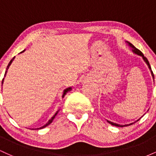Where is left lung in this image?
Listing matches in <instances>:
<instances>
[{"mask_svg":"<svg viewBox=\"0 0 156 156\" xmlns=\"http://www.w3.org/2000/svg\"><path fill=\"white\" fill-rule=\"evenodd\" d=\"M128 44H129V45L130 46V47L131 48H133V52L135 53H136V54H138V55H141V56H142V58H143V59L144 60V62H146L147 63V64L148 65V67H149V68L150 69V70H151V67H150V63H149V62H148V60H147V58H146L145 56H144V55H143V53H141V52L139 51V49H137L136 48H135V46H133V44H132L131 43H130V42H128ZM151 73H152V76H153V78H154V75H153V71L151 70ZM107 122H108V123H110L111 125H114V126H117V127H123V126H128V125H132V124H129V125H118V124H116V123H114V122H110V121H108V120H107Z\"/></svg>","mask_w":156,"mask_h":156,"instance_id":"8db88e82","label":"left lung"}]
</instances>
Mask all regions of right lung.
Masks as SVG:
<instances>
[{
  "label": "right lung",
  "instance_id": "add662e5",
  "mask_svg": "<svg viewBox=\"0 0 156 156\" xmlns=\"http://www.w3.org/2000/svg\"><path fill=\"white\" fill-rule=\"evenodd\" d=\"M24 51H25V50H24ZM24 51H22V52H20V53H23V52H24ZM14 58H15V57H14V58H12V59L10 61V62H9V64H8V66H7V67H6V72H5V75H4V77H5V76H6V73H7V69H9V67L10 64H12V62H13ZM3 80H2V84H3ZM70 90H71V88H67V89H65V90H64V93H63V95H62V98H64V96H65V94H67V93L68 92H69V91H70ZM57 113H58V112H57L56 113H55V114H54V115H53V117H52V118H51V119H50V120L48 122H47V124H46V125H44V126H42V128H37V129H41V128H44V127L48 126V125H50V124H51V123L52 122H53V119H54V118H55V116H56Z\"/></svg>",
  "mask_w": 156,
  "mask_h": 156
}]
</instances>
